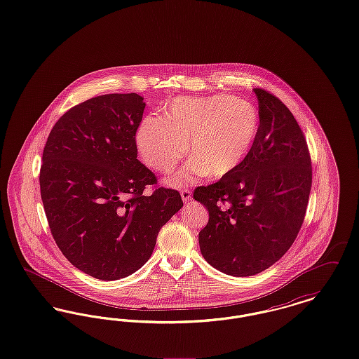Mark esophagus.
I'll list each match as a JSON object with an SVG mask.
<instances>
[{"mask_svg": "<svg viewBox=\"0 0 359 359\" xmlns=\"http://www.w3.org/2000/svg\"><path fill=\"white\" fill-rule=\"evenodd\" d=\"M180 195H182L183 202H188V201H191V191H189L188 188H183V189L180 191Z\"/></svg>", "mask_w": 359, "mask_h": 359, "instance_id": "obj_1", "label": "esophagus"}]
</instances>
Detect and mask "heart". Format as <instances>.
I'll use <instances>...</instances> for the list:
<instances>
[{
	"label": "heart",
	"mask_w": 359,
	"mask_h": 359,
	"mask_svg": "<svg viewBox=\"0 0 359 359\" xmlns=\"http://www.w3.org/2000/svg\"><path fill=\"white\" fill-rule=\"evenodd\" d=\"M259 130L253 103L229 94L180 97L167 104L164 117L149 116L137 129V149L148 167L170 172L187 154V164L170 177L182 186L196 176L222 177L250 154Z\"/></svg>",
	"instance_id": "obj_1"
}]
</instances>
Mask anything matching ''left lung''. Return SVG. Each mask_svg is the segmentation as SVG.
I'll return each instance as SVG.
<instances>
[{
  "label": "left lung",
  "mask_w": 359,
  "mask_h": 359,
  "mask_svg": "<svg viewBox=\"0 0 359 359\" xmlns=\"http://www.w3.org/2000/svg\"><path fill=\"white\" fill-rule=\"evenodd\" d=\"M259 130L236 171L195 188L208 210L199 233L202 256L223 273H259L284 256L306 217L312 186L307 141L290 109L273 94L255 88Z\"/></svg>",
  "instance_id": "left-lung-1"
}]
</instances>
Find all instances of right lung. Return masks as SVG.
<instances>
[{
  "label": "right lung",
  "instance_id": "obj_1",
  "mask_svg": "<svg viewBox=\"0 0 359 359\" xmlns=\"http://www.w3.org/2000/svg\"><path fill=\"white\" fill-rule=\"evenodd\" d=\"M144 109L136 93L87 100L57 120L43 151L40 194L52 237L75 268L104 281L138 271L183 207L172 188L142 195L157 184L137 158Z\"/></svg>",
  "mask_w": 359,
  "mask_h": 359
}]
</instances>
